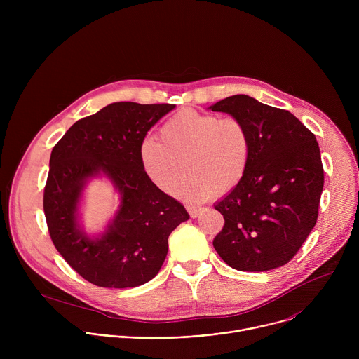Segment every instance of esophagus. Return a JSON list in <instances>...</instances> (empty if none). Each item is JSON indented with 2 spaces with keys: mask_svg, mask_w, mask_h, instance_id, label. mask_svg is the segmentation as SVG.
<instances>
[{
  "mask_svg": "<svg viewBox=\"0 0 359 359\" xmlns=\"http://www.w3.org/2000/svg\"><path fill=\"white\" fill-rule=\"evenodd\" d=\"M186 209H187V212H189V215H190L191 219L198 217V216L204 212V209H201V208H194V206H186Z\"/></svg>",
  "mask_w": 359,
  "mask_h": 359,
  "instance_id": "34e87169",
  "label": "esophagus"
}]
</instances>
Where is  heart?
Listing matches in <instances>:
<instances>
[{
    "instance_id": "obj_1",
    "label": "heart",
    "mask_w": 359,
    "mask_h": 359,
    "mask_svg": "<svg viewBox=\"0 0 359 359\" xmlns=\"http://www.w3.org/2000/svg\"><path fill=\"white\" fill-rule=\"evenodd\" d=\"M161 136L162 142L144 139L139 153L147 177L168 194L197 203L231 191L247 173L251 137L237 118L183 109L162 126ZM189 171L192 177L184 185Z\"/></svg>"
}]
</instances>
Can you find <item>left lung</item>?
<instances>
[{
    "instance_id": "left-lung-1",
    "label": "left lung",
    "mask_w": 359,
    "mask_h": 359,
    "mask_svg": "<svg viewBox=\"0 0 359 359\" xmlns=\"http://www.w3.org/2000/svg\"><path fill=\"white\" fill-rule=\"evenodd\" d=\"M209 109L245 123L251 159L244 179L215 204L224 217L213 245L238 271L287 264L314 229L324 187L316 135L292 114L233 95Z\"/></svg>"
}]
</instances>
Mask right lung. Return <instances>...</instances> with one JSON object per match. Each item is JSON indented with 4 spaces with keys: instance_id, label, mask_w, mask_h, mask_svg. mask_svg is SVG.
Wrapping results in <instances>:
<instances>
[{
    "instance_id": "add662e5",
    "label": "right lung",
    "mask_w": 359,
    "mask_h": 359,
    "mask_svg": "<svg viewBox=\"0 0 359 359\" xmlns=\"http://www.w3.org/2000/svg\"><path fill=\"white\" fill-rule=\"evenodd\" d=\"M175 105L115 102L75 122L54 146L43 190L49 236L65 262L86 281L130 288L155 277L169 250L170 233L189 215L158 189L140 162V144ZM107 177L120 196L114 219L90 236L80 224L87 183Z\"/></svg>"
}]
</instances>
